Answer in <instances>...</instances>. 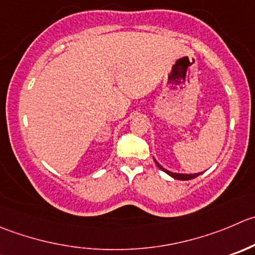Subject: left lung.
<instances>
[{
  "label": "left lung",
  "instance_id": "left-lung-1",
  "mask_svg": "<svg viewBox=\"0 0 255 255\" xmlns=\"http://www.w3.org/2000/svg\"><path fill=\"white\" fill-rule=\"evenodd\" d=\"M154 162H155V160H154ZM155 164H157V167L159 168V169H162L163 172H165V173H167V174H169L170 177H173V178H174V179H179V180H189V179H193V178L198 177L199 174H202V173H198V174H179V173H172V172H169V170L164 169V168H163L162 165H160L159 163H158V162H155Z\"/></svg>",
  "mask_w": 255,
  "mask_h": 255
}]
</instances>
